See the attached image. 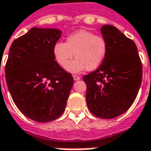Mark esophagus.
Masks as SVG:
<instances>
[{
  "instance_id": "1",
  "label": "esophagus",
  "mask_w": 151,
  "mask_h": 151,
  "mask_svg": "<svg viewBox=\"0 0 151 151\" xmlns=\"http://www.w3.org/2000/svg\"><path fill=\"white\" fill-rule=\"evenodd\" d=\"M73 78H74V80H75V81H79V80L81 79V77H80V76H76V75H74V76H73Z\"/></svg>"
}]
</instances>
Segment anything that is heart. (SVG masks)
<instances>
[{
    "instance_id": "b5f03b06",
    "label": "heart",
    "mask_w": 151,
    "mask_h": 151,
    "mask_svg": "<svg viewBox=\"0 0 151 151\" xmlns=\"http://www.w3.org/2000/svg\"><path fill=\"white\" fill-rule=\"evenodd\" d=\"M106 53L105 39L88 30L71 33L67 37L65 43L57 42L53 47L54 57L58 65L62 68L67 66V70L71 73H79L86 69L96 70L101 65ZM74 54L77 59L71 62Z\"/></svg>"
}]
</instances>
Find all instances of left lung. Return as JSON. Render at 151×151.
<instances>
[{"instance_id": "1", "label": "left lung", "mask_w": 151, "mask_h": 151, "mask_svg": "<svg viewBox=\"0 0 151 151\" xmlns=\"http://www.w3.org/2000/svg\"><path fill=\"white\" fill-rule=\"evenodd\" d=\"M107 53L96 70L83 76L91 113L113 119L125 113L136 98L142 81V64L134 42L112 25L101 28Z\"/></svg>"}]
</instances>
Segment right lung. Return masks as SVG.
<instances>
[{
	"mask_svg": "<svg viewBox=\"0 0 151 151\" xmlns=\"http://www.w3.org/2000/svg\"><path fill=\"white\" fill-rule=\"evenodd\" d=\"M61 33L55 28L32 27L9 50L5 71L10 94L21 112L38 123L53 121L64 113L74 83L53 54Z\"/></svg>",
	"mask_w": 151,
	"mask_h": 151,
	"instance_id": "obj_1",
	"label": "right lung"
}]
</instances>
